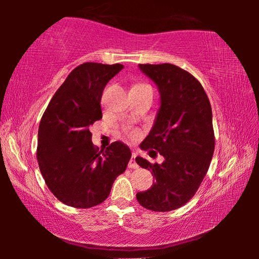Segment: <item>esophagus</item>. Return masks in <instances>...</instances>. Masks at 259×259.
Listing matches in <instances>:
<instances>
[{"label":"esophagus","mask_w":259,"mask_h":259,"mask_svg":"<svg viewBox=\"0 0 259 259\" xmlns=\"http://www.w3.org/2000/svg\"><path fill=\"white\" fill-rule=\"evenodd\" d=\"M136 157H137V153H136V152H133V153H132V159H131L130 164H128V166H130L131 168H137L138 167V164H137V161H136Z\"/></svg>","instance_id":"esophagus-1"}]
</instances>
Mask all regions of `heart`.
<instances>
[{
  "label": "heart",
  "mask_w": 259,
  "mask_h": 259,
  "mask_svg": "<svg viewBox=\"0 0 259 259\" xmlns=\"http://www.w3.org/2000/svg\"><path fill=\"white\" fill-rule=\"evenodd\" d=\"M136 86H141V83H139V84H136ZM126 133L128 134V136L131 137V138H134L137 136V131L136 130H132V128H126Z\"/></svg>",
  "instance_id": "b5f03b06"
}]
</instances>
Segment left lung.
<instances>
[{
    "label": "left lung",
    "mask_w": 259,
    "mask_h": 259,
    "mask_svg": "<svg viewBox=\"0 0 259 259\" xmlns=\"http://www.w3.org/2000/svg\"><path fill=\"white\" fill-rule=\"evenodd\" d=\"M139 68L160 94V107L140 148L155 150L164 161L151 164L136 158L155 178L151 189L137 193V199L148 210L172 211L194 196L210 166L214 151L211 105L199 81L186 70L171 63Z\"/></svg>",
    "instance_id": "8db88e82"
}]
</instances>
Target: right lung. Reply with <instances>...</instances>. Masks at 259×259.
Here are the masks:
<instances>
[{"label":"right lung","instance_id":"right-lung-1","mask_svg":"<svg viewBox=\"0 0 259 259\" xmlns=\"http://www.w3.org/2000/svg\"><path fill=\"white\" fill-rule=\"evenodd\" d=\"M122 65L86 62L73 69L42 115L37 161L48 189L63 204L90 208L107 199L116 177L125 172L130 147L114 141L99 151L90 126L102 118L106 84Z\"/></svg>","mask_w":259,"mask_h":259}]
</instances>
